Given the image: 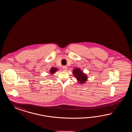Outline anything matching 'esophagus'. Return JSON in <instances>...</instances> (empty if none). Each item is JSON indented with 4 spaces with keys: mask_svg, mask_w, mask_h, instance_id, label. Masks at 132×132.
Instances as JSON below:
<instances>
[{
    "mask_svg": "<svg viewBox=\"0 0 132 132\" xmlns=\"http://www.w3.org/2000/svg\"><path fill=\"white\" fill-rule=\"evenodd\" d=\"M62 69H63V70H64V71H67V67H66V66H63V67H62Z\"/></svg>",
    "mask_w": 132,
    "mask_h": 132,
    "instance_id": "obj_1",
    "label": "esophagus"
}]
</instances>
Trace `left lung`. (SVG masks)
I'll return each mask as SVG.
<instances>
[{
    "label": "left lung",
    "instance_id": "left-lung-1",
    "mask_svg": "<svg viewBox=\"0 0 132 132\" xmlns=\"http://www.w3.org/2000/svg\"><path fill=\"white\" fill-rule=\"evenodd\" d=\"M72 73L80 84H84L88 79V77L86 74L83 73V71H82L79 68L73 69Z\"/></svg>",
    "mask_w": 132,
    "mask_h": 132
}]
</instances>
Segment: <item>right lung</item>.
I'll return each instance as SVG.
<instances>
[{
	"label": "right lung",
	"mask_w": 132,
	"mask_h": 132,
	"mask_svg": "<svg viewBox=\"0 0 132 132\" xmlns=\"http://www.w3.org/2000/svg\"><path fill=\"white\" fill-rule=\"evenodd\" d=\"M57 70H58V69H57V68H55V67H53V68H51V69H50V73L51 75H53L54 74Z\"/></svg>",
	"instance_id": "add662e5"
}]
</instances>
